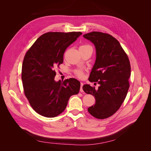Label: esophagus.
I'll list each match as a JSON object with an SVG mask.
<instances>
[{
  "label": "esophagus",
  "instance_id": "1",
  "mask_svg": "<svg viewBox=\"0 0 151 151\" xmlns=\"http://www.w3.org/2000/svg\"><path fill=\"white\" fill-rule=\"evenodd\" d=\"M83 83L81 82V88H80V92H83Z\"/></svg>",
  "mask_w": 151,
  "mask_h": 151
}]
</instances>
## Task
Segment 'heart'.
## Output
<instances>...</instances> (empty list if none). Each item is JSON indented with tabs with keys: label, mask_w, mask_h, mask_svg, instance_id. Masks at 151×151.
<instances>
[{
	"label": "heart",
	"mask_w": 151,
	"mask_h": 151,
	"mask_svg": "<svg viewBox=\"0 0 151 151\" xmlns=\"http://www.w3.org/2000/svg\"><path fill=\"white\" fill-rule=\"evenodd\" d=\"M88 46V45H83V46H81L80 47H83V46ZM75 75L78 77V78H83V76H84V72L81 70H77L75 71Z\"/></svg>",
	"instance_id": "obj_1"
}]
</instances>
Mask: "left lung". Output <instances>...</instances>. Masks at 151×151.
<instances>
[{
	"label": "left lung",
	"instance_id": "left-lung-1",
	"mask_svg": "<svg viewBox=\"0 0 151 151\" xmlns=\"http://www.w3.org/2000/svg\"><path fill=\"white\" fill-rule=\"evenodd\" d=\"M83 37L96 48V60L89 81L98 83V89L89 84L83 91L96 98V104L88 112L94 117L104 119L113 116L120 108L127 94L131 67L127 54L117 40L106 33L92 32Z\"/></svg>",
	"mask_w": 151,
	"mask_h": 151
}]
</instances>
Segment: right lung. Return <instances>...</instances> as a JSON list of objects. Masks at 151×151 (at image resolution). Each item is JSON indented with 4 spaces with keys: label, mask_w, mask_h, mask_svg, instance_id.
<instances>
[{
    "label": "right lung",
    "mask_w": 151,
    "mask_h": 151,
    "mask_svg": "<svg viewBox=\"0 0 151 151\" xmlns=\"http://www.w3.org/2000/svg\"><path fill=\"white\" fill-rule=\"evenodd\" d=\"M82 33L49 32L40 37L24 58L21 78L24 94L38 114L54 117L66 108L70 97L78 94L80 83L75 78L55 82V68L63 54Z\"/></svg>",
    "instance_id": "1"
}]
</instances>
